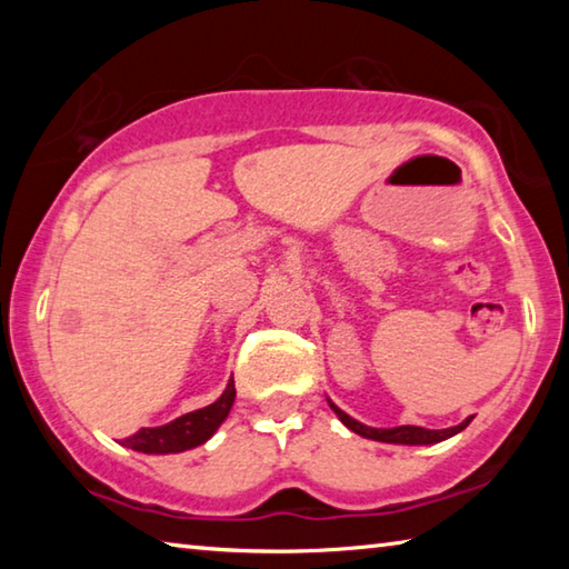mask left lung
<instances>
[{
	"label": "left lung",
	"instance_id": "left-lung-1",
	"mask_svg": "<svg viewBox=\"0 0 569 569\" xmlns=\"http://www.w3.org/2000/svg\"><path fill=\"white\" fill-rule=\"evenodd\" d=\"M331 409L336 411V417H339L346 427L356 431L359 437L387 441V445H437V441H445L449 437L459 435V431L471 421V419H467V421H461L459 427H449V429H423V427H409V423L407 427H393V429H371V427H366V423L351 419L349 413L341 411L336 403H331Z\"/></svg>",
	"mask_w": 569,
	"mask_h": 569
}]
</instances>
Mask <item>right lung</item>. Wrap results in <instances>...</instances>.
<instances>
[{"label": "right lung", "instance_id": "right-lung-1", "mask_svg": "<svg viewBox=\"0 0 569 569\" xmlns=\"http://www.w3.org/2000/svg\"><path fill=\"white\" fill-rule=\"evenodd\" d=\"M233 401L236 383L230 379L226 391L220 393V399L210 403V407L182 413V417L172 419L170 423H162V427L134 431L132 437L122 439V445L134 451H146V455H178V451L200 447L226 421Z\"/></svg>", "mask_w": 569, "mask_h": 569}]
</instances>
